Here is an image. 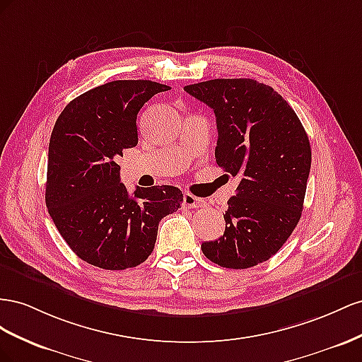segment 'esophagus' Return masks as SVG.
<instances>
[{"mask_svg": "<svg viewBox=\"0 0 362 362\" xmlns=\"http://www.w3.org/2000/svg\"><path fill=\"white\" fill-rule=\"evenodd\" d=\"M202 206H204V200L203 199H199L195 197V195L187 192L183 195V208L187 209H194V208H202Z\"/></svg>", "mask_w": 362, "mask_h": 362, "instance_id": "esophagus-1", "label": "esophagus"}]
</instances>
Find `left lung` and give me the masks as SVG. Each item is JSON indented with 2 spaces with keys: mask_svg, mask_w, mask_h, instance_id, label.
I'll use <instances>...</instances> for the list:
<instances>
[{
  "mask_svg": "<svg viewBox=\"0 0 362 362\" xmlns=\"http://www.w3.org/2000/svg\"><path fill=\"white\" fill-rule=\"evenodd\" d=\"M216 118L215 159L240 175L220 240L202 244L220 267L243 270L279 252L303 211L311 146L300 119L277 92L252 78H215L183 88Z\"/></svg>",
  "mask_w": 362,
  "mask_h": 362,
  "instance_id": "left-lung-1",
  "label": "left lung"
}]
</instances>
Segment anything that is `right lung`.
<instances>
[{"label": "right lung", "instance_id": "obj_1", "mask_svg": "<svg viewBox=\"0 0 362 362\" xmlns=\"http://www.w3.org/2000/svg\"><path fill=\"white\" fill-rule=\"evenodd\" d=\"M167 85L115 80L62 110L48 147L45 203L62 238L80 259L126 270L151 255L159 221L180 208L179 188H136L119 180L118 156L138 144L141 107Z\"/></svg>", "mask_w": 362, "mask_h": 362}]
</instances>
